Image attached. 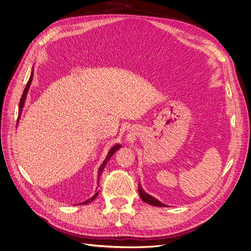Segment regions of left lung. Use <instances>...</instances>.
<instances>
[{
    "mask_svg": "<svg viewBox=\"0 0 251 251\" xmlns=\"http://www.w3.org/2000/svg\"><path fill=\"white\" fill-rule=\"evenodd\" d=\"M138 193H140V197L141 199L149 203V205H152V206H155V207H166V205H164V203H162L160 201L156 200L155 198L151 197L150 194H148L142 187L141 184H138Z\"/></svg>",
    "mask_w": 251,
    "mask_h": 251,
    "instance_id": "1",
    "label": "left lung"
}]
</instances>
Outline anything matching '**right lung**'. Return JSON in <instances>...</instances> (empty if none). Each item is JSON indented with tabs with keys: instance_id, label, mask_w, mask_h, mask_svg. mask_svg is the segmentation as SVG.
<instances>
[{
	"instance_id": "obj_1",
	"label": "right lung",
	"mask_w": 251,
	"mask_h": 251,
	"mask_svg": "<svg viewBox=\"0 0 251 251\" xmlns=\"http://www.w3.org/2000/svg\"><path fill=\"white\" fill-rule=\"evenodd\" d=\"M34 70L32 69V72H31V76H30V78H29V80H27V83H26V86H25V91H24V93H23V96H22V98H21V101H20V109H18V119H17V123H18V120H20V118H21V115H22V111H23V107H24V105H25V98H26V94H27V92H29V89H30V86H31V83H32V79H33V76H34ZM122 147L121 146L120 144H118V145H115L113 148H110V150L108 151V154L106 155V158L104 159V161L102 162V164L99 166V169H98V182H99V178H100V176H101V173H102V171L104 170V168H105V165H106V163H107V161L111 158V156H113L115 153H116V151L117 150H119L120 148ZM98 192L99 191H97L94 196H93L91 199H89V200H87V201H82V202H80V205L82 203V205H86V203H89V202H91L92 201H94L96 198H97V196H98Z\"/></svg>"
}]
</instances>
